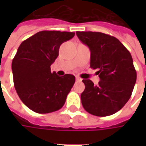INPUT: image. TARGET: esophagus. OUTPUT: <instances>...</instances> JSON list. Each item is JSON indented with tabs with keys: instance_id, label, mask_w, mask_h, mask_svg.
I'll return each mask as SVG.
<instances>
[{
	"instance_id": "esophagus-1",
	"label": "esophagus",
	"mask_w": 146,
	"mask_h": 146,
	"mask_svg": "<svg viewBox=\"0 0 146 146\" xmlns=\"http://www.w3.org/2000/svg\"><path fill=\"white\" fill-rule=\"evenodd\" d=\"M76 80L77 82H80V81L82 80V79H81L80 77H79V76H76Z\"/></svg>"
}]
</instances>
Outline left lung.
Wrapping results in <instances>:
<instances>
[{
  "label": "left lung",
  "instance_id": "left-lung-1",
  "mask_svg": "<svg viewBox=\"0 0 146 146\" xmlns=\"http://www.w3.org/2000/svg\"><path fill=\"white\" fill-rule=\"evenodd\" d=\"M91 51L90 66L98 69L100 78L95 86L83 80L85 89L80 95L84 110L92 115L107 116L121 110L135 87L137 74L131 54L116 37L99 32H76Z\"/></svg>",
  "mask_w": 146,
  "mask_h": 146
}]
</instances>
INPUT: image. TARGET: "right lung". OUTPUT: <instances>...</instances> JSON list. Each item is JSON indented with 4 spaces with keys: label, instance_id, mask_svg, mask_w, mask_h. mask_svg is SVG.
<instances>
[{
    "label": "right lung",
    "instance_id": "obj_1",
    "mask_svg": "<svg viewBox=\"0 0 146 146\" xmlns=\"http://www.w3.org/2000/svg\"><path fill=\"white\" fill-rule=\"evenodd\" d=\"M75 35L72 32L40 31L22 42L12 60L15 88L21 101L37 113L57 111L66 102L75 76L51 72L60 45Z\"/></svg>",
    "mask_w": 146,
    "mask_h": 146
}]
</instances>
